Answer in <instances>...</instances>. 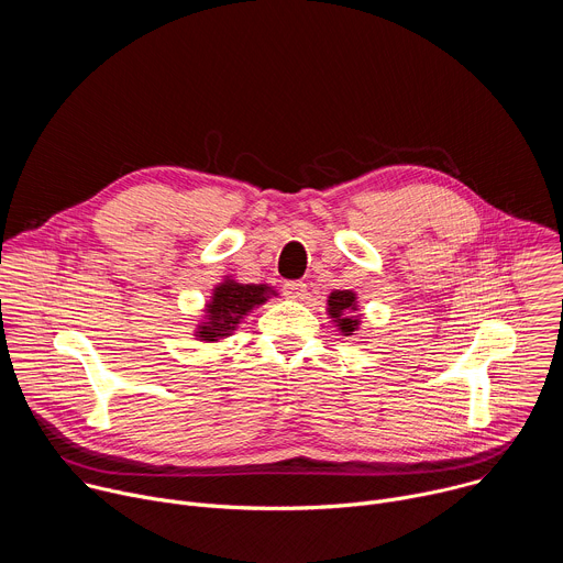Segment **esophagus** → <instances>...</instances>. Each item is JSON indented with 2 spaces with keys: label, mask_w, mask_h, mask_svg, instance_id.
Returning <instances> with one entry per match:
<instances>
[{
  "label": "esophagus",
  "mask_w": 563,
  "mask_h": 563,
  "mask_svg": "<svg viewBox=\"0 0 563 563\" xmlns=\"http://www.w3.org/2000/svg\"><path fill=\"white\" fill-rule=\"evenodd\" d=\"M285 296L287 298H294V300H302L305 294H307V285L302 280H287L285 287H283Z\"/></svg>",
  "instance_id": "esophagus-1"
}]
</instances>
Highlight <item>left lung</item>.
<instances>
[{"mask_svg":"<svg viewBox=\"0 0 563 563\" xmlns=\"http://www.w3.org/2000/svg\"><path fill=\"white\" fill-rule=\"evenodd\" d=\"M354 309H356V294H354V291H350V289H336V291L330 294V298H328V311H330V316L334 318L336 328H339L345 336H352V334L358 330V325H361L358 316L350 313V311H354Z\"/></svg>","mask_w":563,"mask_h":563,"instance_id":"1","label":"left lung"}]
</instances>
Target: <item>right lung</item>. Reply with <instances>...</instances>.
<instances>
[{"label": "right lung", "mask_w": 563, "mask_h": 563, "mask_svg": "<svg viewBox=\"0 0 563 563\" xmlns=\"http://www.w3.org/2000/svg\"><path fill=\"white\" fill-rule=\"evenodd\" d=\"M269 294H274V289L267 285H243L227 278L213 289V296L205 309L207 323L198 328L196 336L207 343L231 336L233 328L240 323V318L247 316V311L256 305H263Z\"/></svg>", "instance_id": "right-lung-1"}]
</instances>
